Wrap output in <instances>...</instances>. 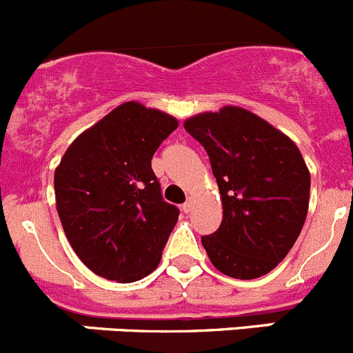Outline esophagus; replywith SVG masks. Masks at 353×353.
<instances>
[{
	"mask_svg": "<svg viewBox=\"0 0 353 353\" xmlns=\"http://www.w3.org/2000/svg\"><path fill=\"white\" fill-rule=\"evenodd\" d=\"M193 207H194V200H193V198H190V200H188L186 203L183 205V210L186 212V214H190V212L193 210Z\"/></svg>",
	"mask_w": 353,
	"mask_h": 353,
	"instance_id": "obj_1",
	"label": "esophagus"
}]
</instances>
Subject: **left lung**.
<instances>
[{
	"label": "left lung",
	"mask_w": 353,
	"mask_h": 353,
	"mask_svg": "<svg viewBox=\"0 0 353 353\" xmlns=\"http://www.w3.org/2000/svg\"><path fill=\"white\" fill-rule=\"evenodd\" d=\"M201 143L222 201L217 231L201 238L214 268L234 279L265 276L288 255L305 222L310 172L299 146L241 107L184 121Z\"/></svg>",
	"instance_id": "8db88e82"
}]
</instances>
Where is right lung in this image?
Here are the masks:
<instances>
[{
	"instance_id": "obj_1",
	"label": "right lung",
	"mask_w": 353,
	"mask_h": 353,
	"mask_svg": "<svg viewBox=\"0 0 353 353\" xmlns=\"http://www.w3.org/2000/svg\"><path fill=\"white\" fill-rule=\"evenodd\" d=\"M176 117L125 101L77 136L54 169V200L85 268L117 283L157 269L179 210L162 200L152 157Z\"/></svg>"
}]
</instances>
